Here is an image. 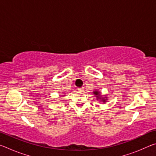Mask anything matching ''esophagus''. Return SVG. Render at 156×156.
Returning a JSON list of instances; mask_svg holds the SVG:
<instances>
[{
    "instance_id": "esophagus-1",
    "label": "esophagus",
    "mask_w": 156,
    "mask_h": 156,
    "mask_svg": "<svg viewBox=\"0 0 156 156\" xmlns=\"http://www.w3.org/2000/svg\"><path fill=\"white\" fill-rule=\"evenodd\" d=\"M83 87H80V88H78V90L79 91H83Z\"/></svg>"
}]
</instances>
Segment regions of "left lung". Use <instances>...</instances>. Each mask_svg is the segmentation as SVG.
Wrapping results in <instances>:
<instances>
[{"instance_id":"1","label":"left lung","mask_w":156,"mask_h":156,"mask_svg":"<svg viewBox=\"0 0 156 156\" xmlns=\"http://www.w3.org/2000/svg\"><path fill=\"white\" fill-rule=\"evenodd\" d=\"M94 94L95 95H96V96H100V93H99L98 91H94ZM97 98H98V97H97ZM99 99H102V101L105 102V100L104 99V98H101V97H99Z\"/></svg>"}]
</instances>
